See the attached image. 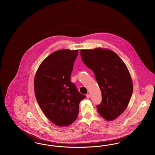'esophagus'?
<instances>
[{
    "label": "esophagus",
    "instance_id": "obj_1",
    "mask_svg": "<svg viewBox=\"0 0 155 155\" xmlns=\"http://www.w3.org/2000/svg\"><path fill=\"white\" fill-rule=\"evenodd\" d=\"M87 97L88 99H89V98L91 97V95H90L89 94H88L87 95Z\"/></svg>",
    "mask_w": 155,
    "mask_h": 155
}]
</instances>
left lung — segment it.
<instances>
[{
    "mask_svg": "<svg viewBox=\"0 0 155 155\" xmlns=\"http://www.w3.org/2000/svg\"><path fill=\"white\" fill-rule=\"evenodd\" d=\"M81 59L94 73L102 92L97 105L99 114L107 121L114 120L126 109L133 91L129 70L115 52L108 49H81Z\"/></svg>",
    "mask_w": 155,
    "mask_h": 155,
    "instance_id": "8db88e82",
    "label": "left lung"
}]
</instances>
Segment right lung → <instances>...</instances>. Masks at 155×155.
Segmentation results:
<instances>
[{
	"label": "right lung",
	"mask_w": 155,
	"mask_h": 155,
	"mask_svg": "<svg viewBox=\"0 0 155 155\" xmlns=\"http://www.w3.org/2000/svg\"><path fill=\"white\" fill-rule=\"evenodd\" d=\"M78 50L53 52L41 63L34 78L37 102L45 115L59 127L71 124L78 116L79 104L86 97L71 82L70 75Z\"/></svg>",
	"instance_id": "add662e5"
}]
</instances>
